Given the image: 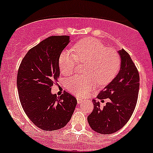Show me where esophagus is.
Instances as JSON below:
<instances>
[{"instance_id": "obj_1", "label": "esophagus", "mask_w": 153, "mask_h": 153, "mask_svg": "<svg viewBox=\"0 0 153 153\" xmlns=\"http://www.w3.org/2000/svg\"><path fill=\"white\" fill-rule=\"evenodd\" d=\"M83 102V100L82 99H80V98H77V102H78V104L81 103V102Z\"/></svg>"}]
</instances>
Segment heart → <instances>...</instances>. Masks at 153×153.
Here are the masks:
<instances>
[{"label": "heart", "instance_id": "heart-1", "mask_svg": "<svg viewBox=\"0 0 153 153\" xmlns=\"http://www.w3.org/2000/svg\"><path fill=\"white\" fill-rule=\"evenodd\" d=\"M73 51H64L59 58L60 72L64 75H72L78 62H87L85 75H76L65 81V88L78 97H84L96 87L105 85L118 73L121 59L118 53L108 49L101 41L94 38L81 40L73 47Z\"/></svg>", "mask_w": 153, "mask_h": 153}]
</instances>
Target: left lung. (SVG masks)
<instances>
[{
    "label": "left lung",
    "mask_w": 153,
    "mask_h": 153,
    "mask_svg": "<svg viewBox=\"0 0 153 153\" xmlns=\"http://www.w3.org/2000/svg\"><path fill=\"white\" fill-rule=\"evenodd\" d=\"M121 68L117 76L97 95V98H109L103 108L93 100L94 110L88 115L91 128L102 134H110L123 128L129 121L137 102L140 75L136 65L128 52L118 51Z\"/></svg>",
    "instance_id": "left-lung-1"
}]
</instances>
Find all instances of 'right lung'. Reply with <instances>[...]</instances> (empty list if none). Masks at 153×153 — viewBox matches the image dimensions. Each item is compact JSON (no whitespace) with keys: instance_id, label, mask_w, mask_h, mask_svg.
I'll return each instance as SVG.
<instances>
[{"instance_id":"1","label":"right lung","mask_w":153,"mask_h":153,"mask_svg":"<svg viewBox=\"0 0 153 153\" xmlns=\"http://www.w3.org/2000/svg\"><path fill=\"white\" fill-rule=\"evenodd\" d=\"M69 43V36H51L27 52L17 73L19 97L24 112L44 131H56L70 121L77 104L75 97L64 91L51 94L59 77V58Z\"/></svg>"}]
</instances>
